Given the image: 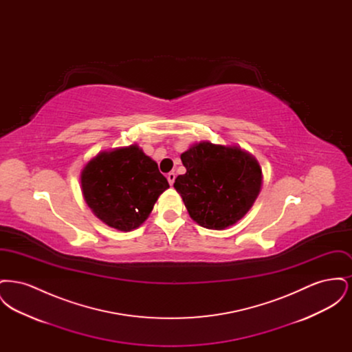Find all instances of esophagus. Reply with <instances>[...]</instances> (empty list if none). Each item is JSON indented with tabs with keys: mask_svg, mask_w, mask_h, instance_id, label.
<instances>
[{
	"mask_svg": "<svg viewBox=\"0 0 352 352\" xmlns=\"http://www.w3.org/2000/svg\"><path fill=\"white\" fill-rule=\"evenodd\" d=\"M168 184H170V186H173V184H174V181H175V173H168Z\"/></svg>",
	"mask_w": 352,
	"mask_h": 352,
	"instance_id": "obj_1",
	"label": "esophagus"
}]
</instances>
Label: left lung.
<instances>
[{"mask_svg":"<svg viewBox=\"0 0 352 352\" xmlns=\"http://www.w3.org/2000/svg\"><path fill=\"white\" fill-rule=\"evenodd\" d=\"M186 174L175 178L192 220L210 230L234 226L260 194L263 173L257 160L237 146L201 141L181 154Z\"/></svg>","mask_w":352,"mask_h":352,"instance_id":"left-lung-1","label":"left lung"}]
</instances>
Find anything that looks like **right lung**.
I'll return each instance as SVG.
<instances>
[{
	"label": "right lung",
	"mask_w": 352,
	"mask_h": 352,
	"mask_svg": "<svg viewBox=\"0 0 352 352\" xmlns=\"http://www.w3.org/2000/svg\"><path fill=\"white\" fill-rule=\"evenodd\" d=\"M80 184L92 212L124 232L138 228L168 188L158 165L137 145L99 153L84 166Z\"/></svg>",
	"instance_id": "right-lung-1"
}]
</instances>
